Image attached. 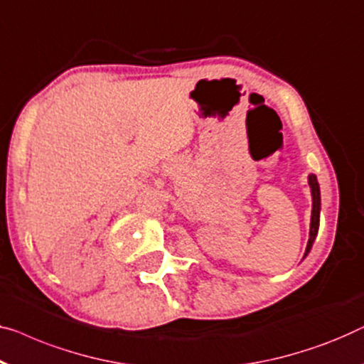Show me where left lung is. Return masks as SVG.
Listing matches in <instances>:
<instances>
[{
    "label": "left lung",
    "mask_w": 364,
    "mask_h": 364,
    "mask_svg": "<svg viewBox=\"0 0 364 364\" xmlns=\"http://www.w3.org/2000/svg\"><path fill=\"white\" fill-rule=\"evenodd\" d=\"M309 183H310V188H312V221H310V233H309V243H307V250H305V255L307 256V252L310 251V247H312V243L315 240V236H317V231H318V218H320V188H318V182H317V177L310 176L309 177Z\"/></svg>",
    "instance_id": "left-lung-1"
}]
</instances>
